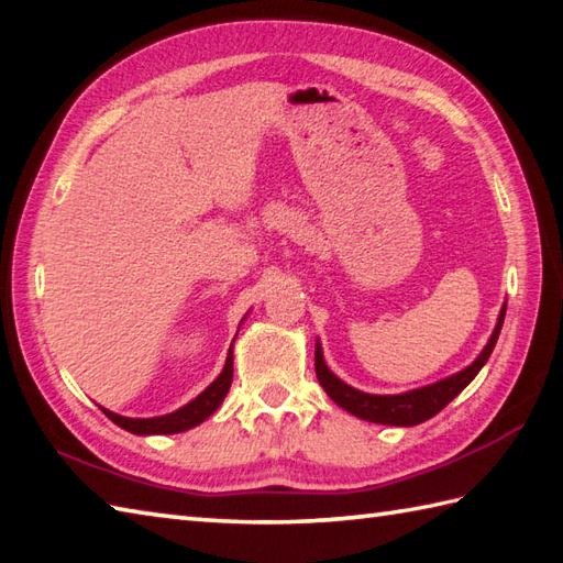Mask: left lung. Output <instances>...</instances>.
Returning <instances> with one entry per match:
<instances>
[{"label":"left lung","mask_w":563,"mask_h":563,"mask_svg":"<svg viewBox=\"0 0 563 563\" xmlns=\"http://www.w3.org/2000/svg\"><path fill=\"white\" fill-rule=\"evenodd\" d=\"M504 317H506V305L500 307V314H498L492 339H488L484 351L476 355V361L472 365H466L464 369H460V373H454L445 379L433 382V385L418 387L411 391H401V394H367V391L345 385V382L333 375L329 365L324 363L321 343L317 341L314 367H317L319 385L324 387V391L341 406V409H345L357 418H363V421L382 423V426H418V423L428 421V418H433L438 411L445 409V406L454 397H457V394L466 385H470L476 375H479V369L486 365L488 355H492L494 345L498 341L500 327H504Z\"/></svg>","instance_id":"obj_1"}]
</instances>
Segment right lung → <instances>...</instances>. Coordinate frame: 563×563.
I'll return each instance as SVG.
<instances>
[{
	"label": "right lung",
	"instance_id": "right-lung-1",
	"mask_svg": "<svg viewBox=\"0 0 563 563\" xmlns=\"http://www.w3.org/2000/svg\"><path fill=\"white\" fill-rule=\"evenodd\" d=\"M232 373H234V355H232V345H230V353H227V361H224V367L218 375V379L210 382V385L202 389L196 399H190L186 406H181V409L164 413V416H154V418H128V416L103 409V406H101V411L109 416L115 426H121L123 430H128V433H135V435L184 433V430L200 426L208 416H212L220 409V404L224 401L227 391H230V387H232Z\"/></svg>",
	"mask_w": 563,
	"mask_h": 563
}]
</instances>
